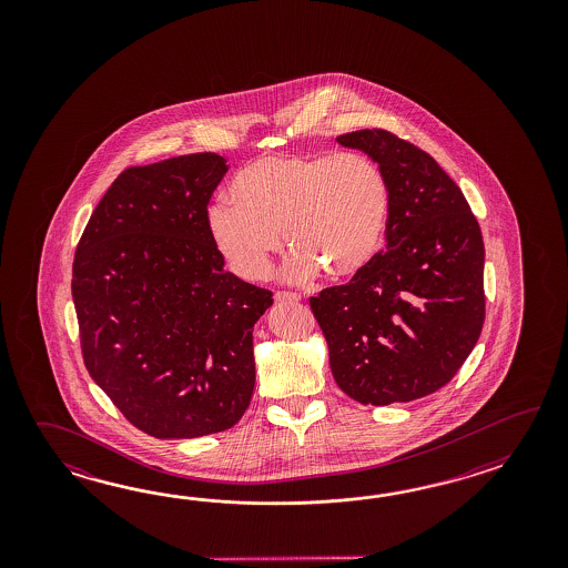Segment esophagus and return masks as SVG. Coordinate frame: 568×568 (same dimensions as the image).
I'll use <instances>...</instances> for the list:
<instances>
[{"mask_svg":"<svg viewBox=\"0 0 568 568\" xmlns=\"http://www.w3.org/2000/svg\"><path fill=\"white\" fill-rule=\"evenodd\" d=\"M274 298L276 302H301V294H296V292H276L274 294Z\"/></svg>","mask_w":568,"mask_h":568,"instance_id":"obj_1","label":"esophagus"}]
</instances>
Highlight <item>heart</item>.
Segmentation results:
<instances>
[{
  "label": "heart",
  "instance_id": "obj_1",
  "mask_svg": "<svg viewBox=\"0 0 568 568\" xmlns=\"http://www.w3.org/2000/svg\"><path fill=\"white\" fill-rule=\"evenodd\" d=\"M392 189L379 164L359 152L257 158L206 209L219 255L243 280L266 276L286 235L294 254L284 276L308 282L359 276L386 242Z\"/></svg>",
  "mask_w": 568,
  "mask_h": 568
}]
</instances>
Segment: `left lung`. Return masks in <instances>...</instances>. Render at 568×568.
I'll return each mask as SVG.
<instances>
[{
  "label": "left lung",
  "mask_w": 568,
  "mask_h": 568,
  "mask_svg": "<svg viewBox=\"0 0 568 568\" xmlns=\"http://www.w3.org/2000/svg\"><path fill=\"white\" fill-rule=\"evenodd\" d=\"M379 164L392 189L387 250L311 311L337 386L359 404L387 406L447 386L485 321L481 230L435 158L386 130L343 133Z\"/></svg>",
  "instance_id": "obj_1"
}]
</instances>
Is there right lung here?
<instances>
[{"mask_svg":"<svg viewBox=\"0 0 568 568\" xmlns=\"http://www.w3.org/2000/svg\"><path fill=\"white\" fill-rule=\"evenodd\" d=\"M213 152L123 170L77 245L73 302L89 375L156 438L227 430L254 394V325L272 292L225 272L206 205Z\"/></svg>","mask_w":568,"mask_h":568,"instance_id":"obj_1","label":"right lung"}]
</instances>
